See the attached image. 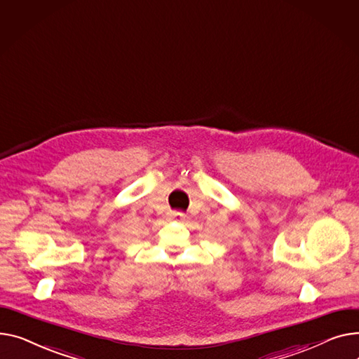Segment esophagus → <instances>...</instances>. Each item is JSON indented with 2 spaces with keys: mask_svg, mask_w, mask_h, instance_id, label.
<instances>
[{
  "mask_svg": "<svg viewBox=\"0 0 359 359\" xmlns=\"http://www.w3.org/2000/svg\"><path fill=\"white\" fill-rule=\"evenodd\" d=\"M170 217H171V219H181V217H184V213H180V212H171V213H170Z\"/></svg>",
  "mask_w": 359,
  "mask_h": 359,
  "instance_id": "1",
  "label": "esophagus"
}]
</instances>
